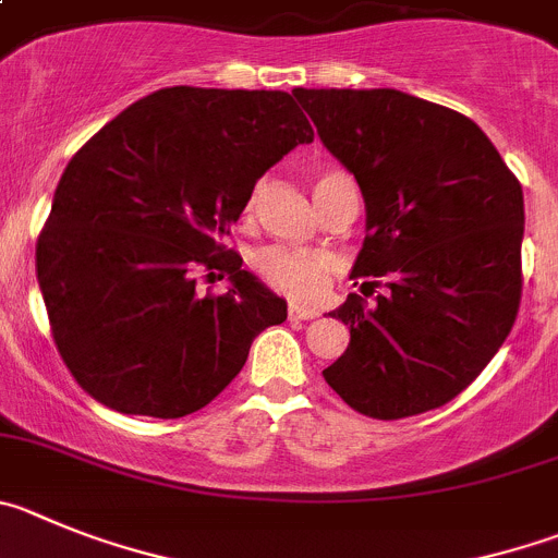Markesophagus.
<instances>
[{
    "instance_id": "esophagus-1",
    "label": "esophagus",
    "mask_w": 558,
    "mask_h": 558,
    "mask_svg": "<svg viewBox=\"0 0 558 558\" xmlns=\"http://www.w3.org/2000/svg\"><path fill=\"white\" fill-rule=\"evenodd\" d=\"M288 315H290V320H313V318H318V310H313V306L290 304Z\"/></svg>"
}]
</instances>
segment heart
<instances>
[{
	"label": "heart",
	"instance_id": "1",
	"mask_svg": "<svg viewBox=\"0 0 558 558\" xmlns=\"http://www.w3.org/2000/svg\"><path fill=\"white\" fill-rule=\"evenodd\" d=\"M337 179H351L342 171H326L315 179V193L324 191L326 185L337 182ZM259 279L268 284L276 293L290 295V299H313L320 293L329 274V263L326 257L313 252H299V248H284V245H270L263 248L254 259Z\"/></svg>",
	"mask_w": 558,
	"mask_h": 558
}]
</instances>
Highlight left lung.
<instances>
[{"label": "left lung", "mask_w": 558, "mask_h": 558, "mask_svg": "<svg viewBox=\"0 0 558 558\" xmlns=\"http://www.w3.org/2000/svg\"><path fill=\"white\" fill-rule=\"evenodd\" d=\"M326 149L365 198L351 279H385L376 306L351 293L331 318L351 329L324 371L351 409L379 421L457 398L518 318L523 187L478 124L392 88H295Z\"/></svg>", "instance_id": "1"}]
</instances>
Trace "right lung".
Here are the masks:
<instances>
[{"instance_id":"add662e5","label":"right lung","mask_w":558,"mask_h":558,"mask_svg":"<svg viewBox=\"0 0 558 558\" xmlns=\"http://www.w3.org/2000/svg\"><path fill=\"white\" fill-rule=\"evenodd\" d=\"M313 126L284 90L162 88L65 166L35 245L54 345L82 390L124 415L185 417L245 365L284 299L221 243L257 179ZM230 290L198 296L195 276Z\"/></svg>"}]
</instances>
